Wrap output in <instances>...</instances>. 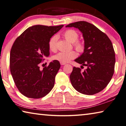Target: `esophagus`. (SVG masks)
<instances>
[{
  "instance_id": "34e87169",
  "label": "esophagus",
  "mask_w": 126,
  "mask_h": 126,
  "mask_svg": "<svg viewBox=\"0 0 126 126\" xmlns=\"http://www.w3.org/2000/svg\"><path fill=\"white\" fill-rule=\"evenodd\" d=\"M60 64H61V65H65V64H66V63H60Z\"/></svg>"
}]
</instances>
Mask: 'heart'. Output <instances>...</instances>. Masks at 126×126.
Listing matches in <instances>:
<instances>
[{
	"mask_svg": "<svg viewBox=\"0 0 126 126\" xmlns=\"http://www.w3.org/2000/svg\"><path fill=\"white\" fill-rule=\"evenodd\" d=\"M63 36L67 41L70 43H72L73 47L77 51L81 52L84 50V45L81 41L78 40L79 38V33L77 31L69 29L66 30L63 33ZM58 36L53 35L49 39L48 41V48L49 50L55 52L57 49V40H58ZM77 56V53L74 51H70L67 52H61L52 57V59L58 61L60 63H66L69 62L71 60L75 59Z\"/></svg>",
	"mask_w": 126,
	"mask_h": 126,
	"instance_id": "b5f03b06",
	"label": "heart"
}]
</instances>
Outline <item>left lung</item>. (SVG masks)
Returning <instances> with one entry per match:
<instances>
[{
    "mask_svg": "<svg viewBox=\"0 0 126 126\" xmlns=\"http://www.w3.org/2000/svg\"><path fill=\"white\" fill-rule=\"evenodd\" d=\"M73 27L79 29L84 40V52L75 61L87 69L81 72L80 68L74 67L70 76L71 84L80 93H98L106 87L114 74L115 58L112 42L104 33L90 23L77 22L66 27Z\"/></svg>",
    "mask_w": 126,
    "mask_h": 126,
    "instance_id": "left-lung-1",
    "label": "left lung"
}]
</instances>
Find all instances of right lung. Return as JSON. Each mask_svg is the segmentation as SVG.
<instances>
[{"label": "right lung", "mask_w": 126, "mask_h": 126, "mask_svg": "<svg viewBox=\"0 0 126 126\" xmlns=\"http://www.w3.org/2000/svg\"><path fill=\"white\" fill-rule=\"evenodd\" d=\"M63 25L31 26L16 38L10 53L12 78L20 93L30 98L38 99L48 94L61 65L53 60L40 69L44 57L49 55L48 41Z\"/></svg>", "instance_id": "right-lung-1"}]
</instances>
